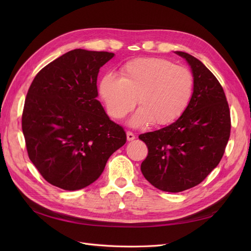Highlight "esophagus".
<instances>
[{
    "mask_svg": "<svg viewBox=\"0 0 251 251\" xmlns=\"http://www.w3.org/2000/svg\"><path fill=\"white\" fill-rule=\"evenodd\" d=\"M126 139L127 141H132L135 139V135L131 132V131H127L126 132Z\"/></svg>",
    "mask_w": 251,
    "mask_h": 251,
    "instance_id": "esophagus-1",
    "label": "esophagus"
}]
</instances>
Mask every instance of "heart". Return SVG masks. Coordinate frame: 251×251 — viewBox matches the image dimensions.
Masks as SVG:
<instances>
[{"label":"heart","instance_id":"heart-1","mask_svg":"<svg viewBox=\"0 0 251 251\" xmlns=\"http://www.w3.org/2000/svg\"><path fill=\"white\" fill-rule=\"evenodd\" d=\"M120 78L105 74L100 92L109 115L124 118L136 100L140 110L132 119L135 126L150 123L168 126L177 120L191 102L195 78L186 67L163 57H140L121 66Z\"/></svg>","mask_w":251,"mask_h":251}]
</instances>
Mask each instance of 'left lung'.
<instances>
[{
  "instance_id": "left-lung-1",
  "label": "left lung",
  "mask_w": 251,
  "mask_h": 251,
  "mask_svg": "<svg viewBox=\"0 0 251 251\" xmlns=\"http://www.w3.org/2000/svg\"><path fill=\"white\" fill-rule=\"evenodd\" d=\"M195 78L188 107L172 125L139 135L149 153L141 172L151 185L179 193L206 178L221 161L230 136V111L221 83L198 58L185 52Z\"/></svg>"
}]
</instances>
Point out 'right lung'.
I'll use <instances>...</instances> for the list:
<instances>
[{"mask_svg": "<svg viewBox=\"0 0 251 251\" xmlns=\"http://www.w3.org/2000/svg\"><path fill=\"white\" fill-rule=\"evenodd\" d=\"M114 56L74 49L36 74L22 115L29 159L43 178L77 191L100 178L110 156L124 146V127L96 100L97 75Z\"/></svg>", "mask_w": 251, "mask_h": 251, "instance_id": "obj_1", "label": "right lung"}]
</instances>
